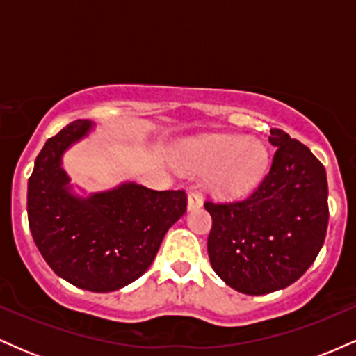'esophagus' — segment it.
Segmentation results:
<instances>
[{
  "label": "esophagus",
  "instance_id": "obj_1",
  "mask_svg": "<svg viewBox=\"0 0 356 356\" xmlns=\"http://www.w3.org/2000/svg\"><path fill=\"white\" fill-rule=\"evenodd\" d=\"M201 206H202L201 194H197V192H189V195H187V209L194 211V209H199Z\"/></svg>",
  "mask_w": 356,
  "mask_h": 356
}]
</instances>
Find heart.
Listing matches in <instances>:
<instances>
[{
  "mask_svg": "<svg viewBox=\"0 0 356 356\" xmlns=\"http://www.w3.org/2000/svg\"><path fill=\"white\" fill-rule=\"evenodd\" d=\"M184 165L211 172L207 187L222 197H238L263 181L269 165L268 147L241 134H218L192 144L184 154Z\"/></svg>",
  "mask_w": 356,
  "mask_h": 356,
  "instance_id": "1",
  "label": "heart"
}]
</instances>
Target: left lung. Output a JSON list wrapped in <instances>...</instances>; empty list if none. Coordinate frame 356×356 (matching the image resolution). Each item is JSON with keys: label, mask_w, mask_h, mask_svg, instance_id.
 Masks as SVG:
<instances>
[{"label": "left lung", "mask_w": 356, "mask_h": 356, "mask_svg": "<svg viewBox=\"0 0 356 356\" xmlns=\"http://www.w3.org/2000/svg\"><path fill=\"white\" fill-rule=\"evenodd\" d=\"M276 154L248 199L204 204L212 218L211 266L244 295H268L295 283L316 259L328 227L326 170L308 147L280 129Z\"/></svg>", "instance_id": "8db88e82"}]
</instances>
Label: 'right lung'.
<instances>
[{"label":"right lung","mask_w":356,"mask_h":356,"mask_svg":"<svg viewBox=\"0 0 356 356\" xmlns=\"http://www.w3.org/2000/svg\"><path fill=\"white\" fill-rule=\"evenodd\" d=\"M95 129L75 120L60 130L35 161L28 179V222L53 271L93 293L124 288L152 264L165 232L186 212L184 191H152L136 182L76 194L63 154Z\"/></svg>","instance_id":"1"}]
</instances>
